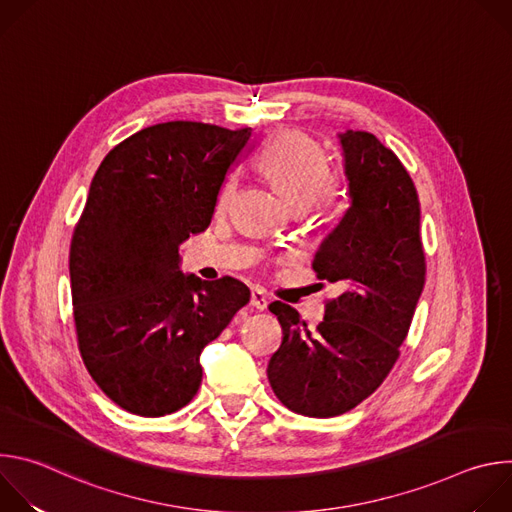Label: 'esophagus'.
<instances>
[{"label": "esophagus", "instance_id": "esophagus-1", "mask_svg": "<svg viewBox=\"0 0 512 512\" xmlns=\"http://www.w3.org/2000/svg\"><path fill=\"white\" fill-rule=\"evenodd\" d=\"M255 310H267V306H269V300H267V296L263 294L261 289H253L251 291V302H249Z\"/></svg>", "mask_w": 512, "mask_h": 512}]
</instances>
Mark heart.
I'll return each mask as SVG.
<instances>
[{
  "mask_svg": "<svg viewBox=\"0 0 512 512\" xmlns=\"http://www.w3.org/2000/svg\"><path fill=\"white\" fill-rule=\"evenodd\" d=\"M259 168L296 212L310 206L326 210L344 190V172L328 166L322 145L300 131H281L269 139L259 156ZM237 194V178L231 176L218 192V208H227Z\"/></svg>",
  "mask_w": 512,
  "mask_h": 512,
  "instance_id": "b5f03b06",
  "label": "heart"
}]
</instances>
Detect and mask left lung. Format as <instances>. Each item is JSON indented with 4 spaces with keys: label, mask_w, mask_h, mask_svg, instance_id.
Here are the masks:
<instances>
[{
    "label": "left lung",
    "mask_w": 512,
    "mask_h": 512,
    "mask_svg": "<svg viewBox=\"0 0 512 512\" xmlns=\"http://www.w3.org/2000/svg\"><path fill=\"white\" fill-rule=\"evenodd\" d=\"M350 206L322 241L314 271L340 283L316 332L281 302L283 340L267 364L277 399L308 417H336L373 395L399 358L425 283L419 198L399 158L367 131L338 133Z\"/></svg>",
    "instance_id": "left-lung-1"
}]
</instances>
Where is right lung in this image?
<instances>
[{
    "label": "right lung",
    "instance_id": "add662e5",
    "mask_svg": "<svg viewBox=\"0 0 512 512\" xmlns=\"http://www.w3.org/2000/svg\"><path fill=\"white\" fill-rule=\"evenodd\" d=\"M251 127H145L105 156L70 243L79 350L101 391L129 413L188 405L200 352L249 302L245 283L180 271L178 247L208 225Z\"/></svg>",
    "mask_w": 512,
    "mask_h": 512
}]
</instances>
